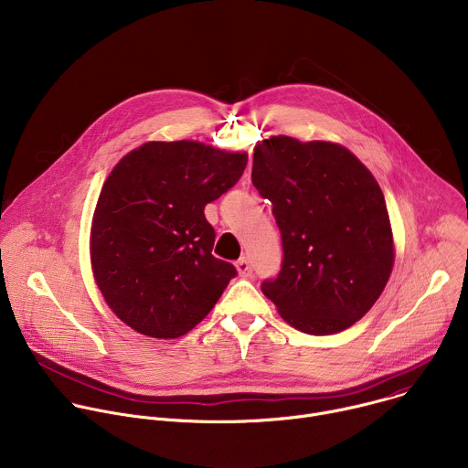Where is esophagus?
<instances>
[{
	"instance_id": "obj_1",
	"label": "esophagus",
	"mask_w": 468,
	"mask_h": 468,
	"mask_svg": "<svg viewBox=\"0 0 468 468\" xmlns=\"http://www.w3.org/2000/svg\"><path fill=\"white\" fill-rule=\"evenodd\" d=\"M237 271H239V276L240 278H248V276H251V262H250V259H246V257H242V259H239L237 261Z\"/></svg>"
}]
</instances>
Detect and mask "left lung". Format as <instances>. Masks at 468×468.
<instances>
[{
  "instance_id": "1",
  "label": "left lung",
  "mask_w": 468,
  "mask_h": 468,
  "mask_svg": "<svg viewBox=\"0 0 468 468\" xmlns=\"http://www.w3.org/2000/svg\"><path fill=\"white\" fill-rule=\"evenodd\" d=\"M251 183L282 231L278 278L264 280L287 324L331 335L357 322L383 292L394 244L383 192L345 146L271 137L253 150Z\"/></svg>"
}]
</instances>
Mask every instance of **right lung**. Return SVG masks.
<instances>
[{
    "instance_id": "obj_1",
    "label": "right lung",
    "mask_w": 468,
    "mask_h": 468,
    "mask_svg": "<svg viewBox=\"0 0 468 468\" xmlns=\"http://www.w3.org/2000/svg\"><path fill=\"white\" fill-rule=\"evenodd\" d=\"M246 154L194 141L146 143L101 186L90 229L92 272L129 327L176 339L215 307L235 266L217 259L204 209L242 176Z\"/></svg>"
}]
</instances>
